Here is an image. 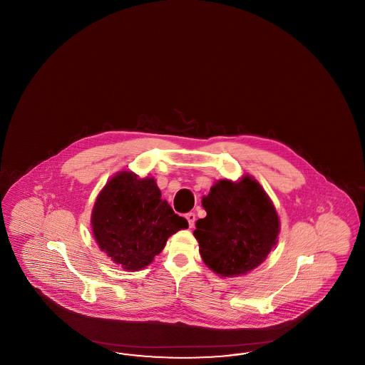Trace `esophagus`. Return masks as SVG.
<instances>
[{
    "label": "esophagus",
    "instance_id": "obj_1",
    "mask_svg": "<svg viewBox=\"0 0 365 365\" xmlns=\"http://www.w3.org/2000/svg\"><path fill=\"white\" fill-rule=\"evenodd\" d=\"M186 219H187V222H189V227L192 228V227H194V223H195V215H194L192 212H190V213H187V215H186Z\"/></svg>",
    "mask_w": 365,
    "mask_h": 365
}]
</instances>
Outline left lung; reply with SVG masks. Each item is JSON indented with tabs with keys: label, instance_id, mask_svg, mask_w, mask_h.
<instances>
[{
	"label": "left lung",
	"instance_id": "8db88e82",
	"mask_svg": "<svg viewBox=\"0 0 365 365\" xmlns=\"http://www.w3.org/2000/svg\"><path fill=\"white\" fill-rule=\"evenodd\" d=\"M207 210L194 237L207 267L220 277H240L267 259L278 242V213L260 183L249 175L216 182L201 201Z\"/></svg>",
	"mask_w": 365,
	"mask_h": 365
}]
</instances>
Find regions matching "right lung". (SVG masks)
Segmentation results:
<instances>
[{"label": "right lung", "instance_id": "obj_1", "mask_svg": "<svg viewBox=\"0 0 365 365\" xmlns=\"http://www.w3.org/2000/svg\"><path fill=\"white\" fill-rule=\"evenodd\" d=\"M93 235L110 260L139 271L155 260L167 240L187 228L185 217L161 198L153 178L118 173L100 191L91 212Z\"/></svg>", "mask_w": 365, "mask_h": 365}]
</instances>
